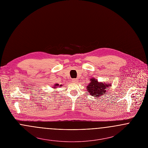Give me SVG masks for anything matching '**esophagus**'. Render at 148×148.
<instances>
[{
    "instance_id": "obj_1",
    "label": "esophagus",
    "mask_w": 148,
    "mask_h": 148,
    "mask_svg": "<svg viewBox=\"0 0 148 148\" xmlns=\"http://www.w3.org/2000/svg\"><path fill=\"white\" fill-rule=\"evenodd\" d=\"M77 82H78V80H77V79H72V82H73V83H77Z\"/></svg>"
}]
</instances>
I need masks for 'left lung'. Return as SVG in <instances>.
I'll use <instances>...</instances> for the list:
<instances>
[{
    "label": "left lung",
    "instance_id": "left-lung-1",
    "mask_svg": "<svg viewBox=\"0 0 148 148\" xmlns=\"http://www.w3.org/2000/svg\"><path fill=\"white\" fill-rule=\"evenodd\" d=\"M90 83L86 86L87 90L91 96L96 97L97 98L105 95L104 93H106V89L111 86V85L109 84L99 82L95 78L90 79Z\"/></svg>",
    "mask_w": 148,
    "mask_h": 148
}]
</instances>
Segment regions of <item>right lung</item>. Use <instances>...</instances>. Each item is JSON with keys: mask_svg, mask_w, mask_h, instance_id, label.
Segmentation results:
<instances>
[{"mask_svg": "<svg viewBox=\"0 0 148 148\" xmlns=\"http://www.w3.org/2000/svg\"><path fill=\"white\" fill-rule=\"evenodd\" d=\"M59 84H55V86H54V87H53V88H54V89L57 88L58 86H59ZM62 86V85H60V86Z\"/></svg>", "mask_w": 148, "mask_h": 148, "instance_id": "obj_1", "label": "right lung"}]
</instances>
